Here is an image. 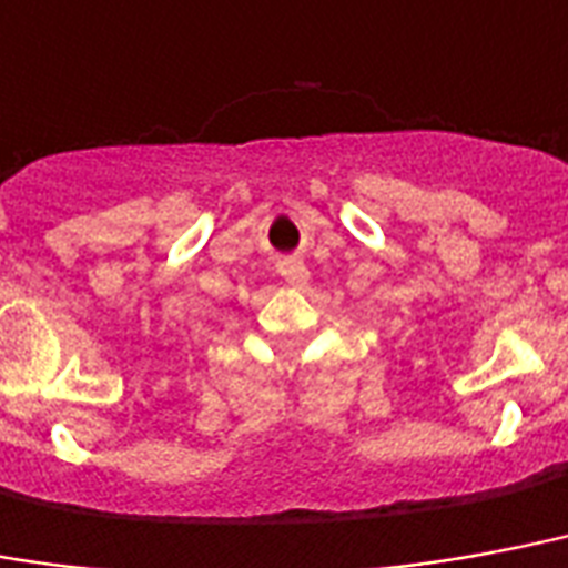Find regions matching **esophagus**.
I'll list each match as a JSON object with an SVG mask.
<instances>
[{
	"label": "esophagus",
	"instance_id": "1",
	"mask_svg": "<svg viewBox=\"0 0 568 568\" xmlns=\"http://www.w3.org/2000/svg\"><path fill=\"white\" fill-rule=\"evenodd\" d=\"M280 276L292 288H304L310 283V271H306V264L301 258H285V262H280Z\"/></svg>",
	"mask_w": 568,
	"mask_h": 568
}]
</instances>
